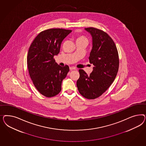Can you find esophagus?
I'll list each match as a JSON object with an SVG mask.
<instances>
[{
	"label": "esophagus",
	"mask_w": 146,
	"mask_h": 146,
	"mask_svg": "<svg viewBox=\"0 0 146 146\" xmlns=\"http://www.w3.org/2000/svg\"><path fill=\"white\" fill-rule=\"evenodd\" d=\"M70 70L71 71H72V70H76L77 69L75 68V67H71L70 68Z\"/></svg>",
	"instance_id": "34e87169"
}]
</instances>
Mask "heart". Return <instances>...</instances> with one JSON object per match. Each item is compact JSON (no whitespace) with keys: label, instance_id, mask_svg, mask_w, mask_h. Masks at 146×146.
<instances>
[{"label":"heart","instance_id":"1","mask_svg":"<svg viewBox=\"0 0 146 146\" xmlns=\"http://www.w3.org/2000/svg\"><path fill=\"white\" fill-rule=\"evenodd\" d=\"M78 39H85V40H86V38L84 37H83V36H81V37H79Z\"/></svg>","mask_w":146,"mask_h":146}]
</instances>
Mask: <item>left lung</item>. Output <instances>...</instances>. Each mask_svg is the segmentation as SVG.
<instances>
[{
	"label": "left lung",
	"mask_w": 146,
	"mask_h": 146,
	"mask_svg": "<svg viewBox=\"0 0 146 146\" xmlns=\"http://www.w3.org/2000/svg\"><path fill=\"white\" fill-rule=\"evenodd\" d=\"M84 29L92 37L89 59L94 67L89 75L83 70H79L76 86L82 96L92 100L101 96L115 80L119 68V56L115 42L107 33L93 27Z\"/></svg>",
	"instance_id": "left-lung-1"
}]
</instances>
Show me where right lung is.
<instances>
[{"label":"right lung","instance_id":"1","mask_svg":"<svg viewBox=\"0 0 146 146\" xmlns=\"http://www.w3.org/2000/svg\"><path fill=\"white\" fill-rule=\"evenodd\" d=\"M71 30L54 28L40 32L32 42L27 55L31 78L42 95L53 97L60 92L62 83L70 68L60 66L53 57L59 53L62 41Z\"/></svg>","mask_w":146,"mask_h":146}]
</instances>
